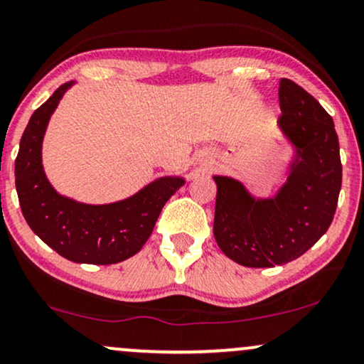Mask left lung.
<instances>
[{
  "instance_id": "left-lung-1",
  "label": "left lung",
  "mask_w": 364,
  "mask_h": 364,
  "mask_svg": "<svg viewBox=\"0 0 364 364\" xmlns=\"http://www.w3.org/2000/svg\"><path fill=\"white\" fill-rule=\"evenodd\" d=\"M279 127L296 149L289 176L271 199H256L239 181L215 176L214 237L245 267L294 261L318 242L336 212L341 157L334 122L304 88L279 82Z\"/></svg>"
}]
</instances>
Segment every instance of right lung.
Wrapping results in <instances>:
<instances>
[{
    "label": "right lung",
    "instance_id": "1",
    "mask_svg": "<svg viewBox=\"0 0 364 364\" xmlns=\"http://www.w3.org/2000/svg\"><path fill=\"white\" fill-rule=\"evenodd\" d=\"M61 85L33 112L15 160L16 192L21 212L38 237L60 256L83 264H117L136 254L147 242L160 212L181 177H162L129 199L105 205L80 204L51 187L41 164V144L51 113L72 87Z\"/></svg>",
    "mask_w": 364,
    "mask_h": 364
}]
</instances>
